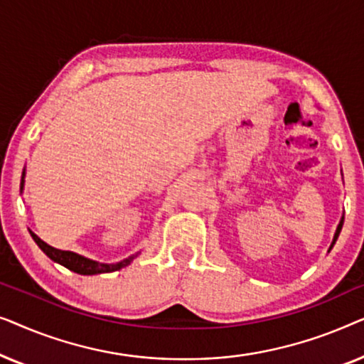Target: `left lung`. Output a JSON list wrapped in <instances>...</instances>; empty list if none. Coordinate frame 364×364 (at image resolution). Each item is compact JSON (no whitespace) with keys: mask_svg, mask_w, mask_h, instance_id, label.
<instances>
[{"mask_svg":"<svg viewBox=\"0 0 364 364\" xmlns=\"http://www.w3.org/2000/svg\"><path fill=\"white\" fill-rule=\"evenodd\" d=\"M343 176V173H341ZM343 222H345V217H341V220H340V223H338V227H336V232H335V237H333V242H331V245H330V250L333 248V245H335L336 243V240H338V237H340V232H341V228H343ZM328 250V252H330Z\"/></svg>","mask_w":364,"mask_h":364,"instance_id":"8db88e82","label":"left lung"}]
</instances>
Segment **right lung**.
Returning a JSON list of instances; mask_svg holds the SVG:
<instances>
[{"mask_svg": "<svg viewBox=\"0 0 364 364\" xmlns=\"http://www.w3.org/2000/svg\"><path fill=\"white\" fill-rule=\"evenodd\" d=\"M24 176H26V171H23V177H21V192L24 191ZM31 233L33 240L36 242V245L41 248V250L46 253V255L51 258L53 262L59 263V265L69 268V270L74 272V273H79V275H99V273H111V272H116V270H121V268L131 265V262L136 258L139 253H134V255L124 258L121 262H116V263H101V262H96V260H91V258H86L82 255H79V253H74V252H69V250H59V248H54L51 245H48L46 242H43L41 238H39L36 233Z\"/></svg>", "mask_w": 364, "mask_h": 364, "instance_id": "add662e5", "label": "right lung"}]
</instances>
